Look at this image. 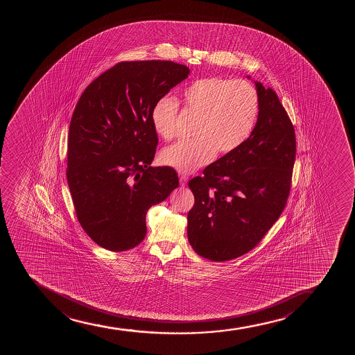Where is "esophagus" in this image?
<instances>
[{
  "mask_svg": "<svg viewBox=\"0 0 355 355\" xmlns=\"http://www.w3.org/2000/svg\"><path fill=\"white\" fill-rule=\"evenodd\" d=\"M187 181H188V176L182 175V174H181V175H180V184H181V186H182V187H184V186H186V184H187Z\"/></svg>",
  "mask_w": 355,
  "mask_h": 355,
  "instance_id": "esophagus-1",
  "label": "esophagus"
}]
</instances>
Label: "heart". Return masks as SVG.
I'll use <instances>...</instances> for the list:
<instances>
[{
  "label": "heart",
  "mask_w": 355,
  "mask_h": 355,
  "mask_svg": "<svg viewBox=\"0 0 355 355\" xmlns=\"http://www.w3.org/2000/svg\"><path fill=\"white\" fill-rule=\"evenodd\" d=\"M184 110L198 117L192 141L164 148L159 161L182 174L212 162L216 151L226 155L238 150L252 135L259 117L261 101L256 87L246 80L209 77L198 79L181 92ZM179 104L162 96L153 104L151 124L166 141L176 135Z\"/></svg>",
  "instance_id": "b5f03b06"
}]
</instances>
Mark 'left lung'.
Segmentation results:
<instances>
[{
  "label": "left lung",
  "mask_w": 355,
  "mask_h": 355,
  "mask_svg": "<svg viewBox=\"0 0 355 355\" xmlns=\"http://www.w3.org/2000/svg\"><path fill=\"white\" fill-rule=\"evenodd\" d=\"M261 111L249 139L193 178L194 206L188 212L189 244L201 257H241L263 239L286 208L296 137L272 89L256 82Z\"/></svg>",
  "instance_id": "left-lung-1"
}]
</instances>
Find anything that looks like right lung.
<instances>
[{"mask_svg":"<svg viewBox=\"0 0 355 355\" xmlns=\"http://www.w3.org/2000/svg\"><path fill=\"white\" fill-rule=\"evenodd\" d=\"M189 72L169 60L119 62L78 101L66 176L79 224L104 249L137 246L147 233L148 209L179 186L173 168L150 166L159 143L150 111Z\"/></svg>","mask_w":355,"mask_h":355,"instance_id":"right-lung-1","label":"right lung"}]
</instances>
